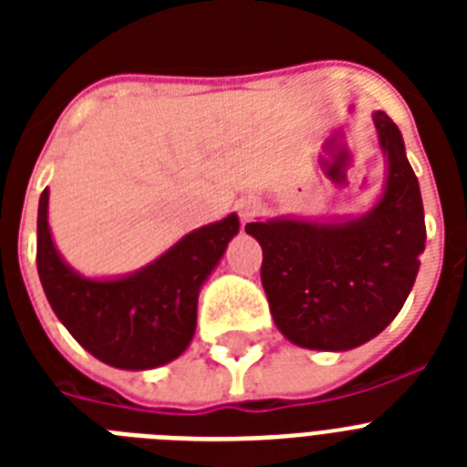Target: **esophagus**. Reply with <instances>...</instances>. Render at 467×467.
<instances>
[{"label": "esophagus", "mask_w": 467, "mask_h": 467, "mask_svg": "<svg viewBox=\"0 0 467 467\" xmlns=\"http://www.w3.org/2000/svg\"><path fill=\"white\" fill-rule=\"evenodd\" d=\"M236 210H238V217H241V222H250V217L257 213L259 205H257V201H253V198H243V201H238Z\"/></svg>", "instance_id": "esophagus-1"}]
</instances>
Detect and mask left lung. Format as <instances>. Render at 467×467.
<instances>
[{"label":"left lung","mask_w":467,"mask_h":467,"mask_svg":"<svg viewBox=\"0 0 467 467\" xmlns=\"http://www.w3.org/2000/svg\"><path fill=\"white\" fill-rule=\"evenodd\" d=\"M374 126L388 156L383 196L346 222H250L262 245V285L280 332L296 346L348 350L393 323L419 274L426 220L419 180L393 119Z\"/></svg>","instance_id":"obj_1"}]
</instances>
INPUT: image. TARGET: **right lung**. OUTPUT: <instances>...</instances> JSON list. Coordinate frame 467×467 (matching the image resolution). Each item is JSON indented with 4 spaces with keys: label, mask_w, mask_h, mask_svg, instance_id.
<instances>
[{
    "label": "right lung",
    "mask_w": 467,
    "mask_h": 467,
    "mask_svg": "<svg viewBox=\"0 0 467 467\" xmlns=\"http://www.w3.org/2000/svg\"><path fill=\"white\" fill-rule=\"evenodd\" d=\"M236 214L201 226L142 271L88 280L60 259L48 229V189L39 198L36 271L60 323L90 356L119 369H151L182 356L196 329L198 292L238 234Z\"/></svg>",
    "instance_id": "1"
}]
</instances>
